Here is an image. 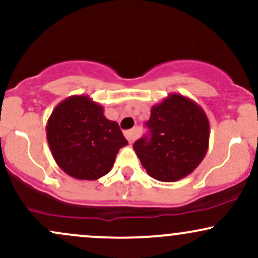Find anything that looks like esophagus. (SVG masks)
Here are the masks:
<instances>
[{
  "label": "esophagus",
  "mask_w": 258,
  "mask_h": 258,
  "mask_svg": "<svg viewBox=\"0 0 258 258\" xmlns=\"http://www.w3.org/2000/svg\"><path fill=\"white\" fill-rule=\"evenodd\" d=\"M124 136H126V138L128 140V142H134V141L137 138V131L136 130H130V131H127L126 134H124Z\"/></svg>",
  "instance_id": "esophagus-1"
}]
</instances>
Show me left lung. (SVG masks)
Listing matches in <instances>:
<instances>
[{"label":"left lung","instance_id":"1","mask_svg":"<svg viewBox=\"0 0 258 258\" xmlns=\"http://www.w3.org/2000/svg\"><path fill=\"white\" fill-rule=\"evenodd\" d=\"M146 124L149 136L136 141L134 149L153 179L163 182L183 179L207 154L208 117L189 98L170 93L152 106Z\"/></svg>","mask_w":258,"mask_h":258}]
</instances>
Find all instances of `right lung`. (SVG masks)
Segmentation results:
<instances>
[{"label":"right lung","mask_w":258,"mask_h":258,"mask_svg":"<svg viewBox=\"0 0 258 258\" xmlns=\"http://www.w3.org/2000/svg\"><path fill=\"white\" fill-rule=\"evenodd\" d=\"M46 138L56 164L78 180H98L111 170L128 142L118 123L107 120L104 107L88 95H72L51 112Z\"/></svg>","instance_id":"obj_1"}]
</instances>
